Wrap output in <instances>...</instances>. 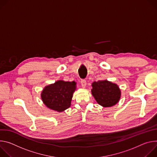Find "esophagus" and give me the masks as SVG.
<instances>
[{
  "instance_id": "1",
  "label": "esophagus",
  "mask_w": 157,
  "mask_h": 157,
  "mask_svg": "<svg viewBox=\"0 0 157 157\" xmlns=\"http://www.w3.org/2000/svg\"><path fill=\"white\" fill-rule=\"evenodd\" d=\"M80 83H81V85H82V87H83V88H85L86 85V80H85V79H82V80H80Z\"/></svg>"
}]
</instances>
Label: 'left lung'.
<instances>
[{
	"label": "left lung",
	"mask_w": 157,
	"mask_h": 157,
	"mask_svg": "<svg viewBox=\"0 0 157 157\" xmlns=\"http://www.w3.org/2000/svg\"><path fill=\"white\" fill-rule=\"evenodd\" d=\"M92 94L99 105L112 107L118 101L120 90L117 85L107 80H99L92 83Z\"/></svg>",
	"instance_id": "left-lung-1"
}]
</instances>
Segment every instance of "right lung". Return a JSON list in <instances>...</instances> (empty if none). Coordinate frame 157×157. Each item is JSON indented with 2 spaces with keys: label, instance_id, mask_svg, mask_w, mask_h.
Masks as SVG:
<instances>
[{
  "label": "right lung",
  "instance_id": "1",
  "mask_svg": "<svg viewBox=\"0 0 157 157\" xmlns=\"http://www.w3.org/2000/svg\"><path fill=\"white\" fill-rule=\"evenodd\" d=\"M74 81L59 80L45 86L41 94L42 100L48 108L62 112L71 106L72 95L76 89Z\"/></svg>",
  "mask_w": 157,
  "mask_h": 157
}]
</instances>
